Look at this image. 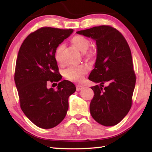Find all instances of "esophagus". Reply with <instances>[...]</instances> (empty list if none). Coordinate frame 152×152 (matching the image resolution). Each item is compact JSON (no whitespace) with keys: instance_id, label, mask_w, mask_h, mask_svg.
Returning <instances> with one entry per match:
<instances>
[{"instance_id":"34e87169","label":"esophagus","mask_w":152,"mask_h":152,"mask_svg":"<svg viewBox=\"0 0 152 152\" xmlns=\"http://www.w3.org/2000/svg\"><path fill=\"white\" fill-rule=\"evenodd\" d=\"M83 88H84V86H82L81 85H77L76 86V91H81L82 89H83Z\"/></svg>"}]
</instances>
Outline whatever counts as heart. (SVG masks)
<instances>
[{
    "label": "heart",
    "instance_id": "heart-1",
    "mask_svg": "<svg viewBox=\"0 0 152 152\" xmlns=\"http://www.w3.org/2000/svg\"><path fill=\"white\" fill-rule=\"evenodd\" d=\"M71 43L77 50L81 52H84V55L88 59L94 58L96 56V52L94 49L87 50L89 48L90 42L86 37L82 35H75L72 38ZM65 46L64 44L59 45L55 51V58L58 64L63 63V51ZM88 67L84 65L77 66H70L64 72V76L68 80L74 82H80L84 78V76L88 73Z\"/></svg>",
    "mask_w": 152,
    "mask_h": 152
}]
</instances>
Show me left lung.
Wrapping results in <instances>:
<instances>
[{
  "label": "left lung",
  "instance_id": "left-lung-1",
  "mask_svg": "<svg viewBox=\"0 0 152 152\" xmlns=\"http://www.w3.org/2000/svg\"><path fill=\"white\" fill-rule=\"evenodd\" d=\"M76 33L91 38L96 45V61L88 79L99 85L91 87L94 94L91 114L99 124L114 126L127 115L132 104L136 78L129 46L119 31L108 25Z\"/></svg>",
  "mask_w": 152,
  "mask_h": 152
}]
</instances>
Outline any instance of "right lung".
<instances>
[{
  "label": "right lung",
  "mask_w": 152,
  "mask_h": 152,
  "mask_svg": "<svg viewBox=\"0 0 152 152\" xmlns=\"http://www.w3.org/2000/svg\"><path fill=\"white\" fill-rule=\"evenodd\" d=\"M73 31L41 28L27 36L18 53L15 82L20 108L40 128H53L62 121L68 109V98L76 91L75 85L68 80L59 82L57 91L47 88L48 82L61 79L55 51Z\"/></svg>",
  "instance_id": "add662e5"
}]
</instances>
